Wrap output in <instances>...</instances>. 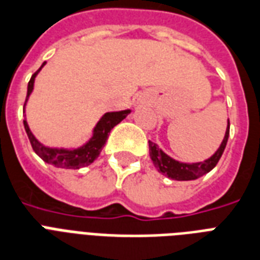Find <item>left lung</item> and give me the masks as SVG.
Wrapping results in <instances>:
<instances>
[{
    "label": "left lung",
    "mask_w": 260,
    "mask_h": 260,
    "mask_svg": "<svg viewBox=\"0 0 260 260\" xmlns=\"http://www.w3.org/2000/svg\"><path fill=\"white\" fill-rule=\"evenodd\" d=\"M229 130L230 123L228 120V128H226L225 138L218 148V151L210 157V159L204 160V161H199V163H181L177 160L171 159L169 155H166L165 152L160 149L159 146L149 141V156H151L153 165L157 169L159 173L163 175H167L169 178L175 179V181H192L196 179L202 175L210 173L219 161L220 156L223 153L228 144V138H229Z\"/></svg>",
    "instance_id": "1"
}]
</instances>
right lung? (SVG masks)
<instances>
[{
  "instance_id": "1",
  "label": "right lung",
  "mask_w": 260,
  "mask_h": 260,
  "mask_svg": "<svg viewBox=\"0 0 260 260\" xmlns=\"http://www.w3.org/2000/svg\"><path fill=\"white\" fill-rule=\"evenodd\" d=\"M44 66L45 63L41 66L38 71H35L34 74H32V77H31L30 82H28V87H27V99L30 97L31 91H32L37 74L41 71V68L44 67ZM26 103H24V105H26ZM128 114H130V109L119 111V112H107V114L99 120L97 126L94 127L93 137L89 140L87 144H85V145L81 146V148H78V149L49 148V146L42 145V144L32 136V133H31L30 127H28V124H27L26 120H23V123H24V128H26V133L27 136H28V140H30L31 142V146H32L34 152L40 156L41 159L44 160V161H46V163H49V165L54 166V167L77 170L81 169V167H85V166H89L99 157L101 149H103V146L105 145V142L108 140L109 132H111L118 123L122 122L123 119L126 118Z\"/></svg>"
}]
</instances>
